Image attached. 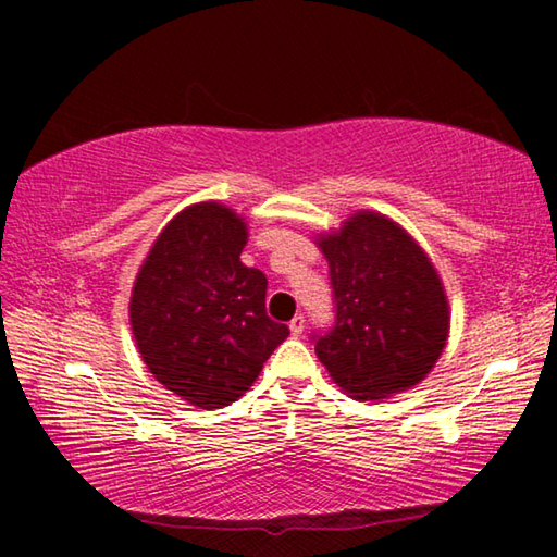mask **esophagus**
I'll list each match as a JSON object with an SVG mask.
<instances>
[{"mask_svg":"<svg viewBox=\"0 0 557 557\" xmlns=\"http://www.w3.org/2000/svg\"><path fill=\"white\" fill-rule=\"evenodd\" d=\"M289 332H292V336H301V332H305V317L297 314L295 319H292Z\"/></svg>","mask_w":557,"mask_h":557,"instance_id":"34e87169","label":"esophagus"}]
</instances>
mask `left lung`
Masks as SVG:
<instances>
[{
    "label": "left lung",
    "instance_id": "obj_1",
    "mask_svg": "<svg viewBox=\"0 0 557 557\" xmlns=\"http://www.w3.org/2000/svg\"><path fill=\"white\" fill-rule=\"evenodd\" d=\"M332 272L336 322L314 351L356 400H385L425 381L449 336V301L420 243L379 211L317 235Z\"/></svg>",
    "mask_w": 557,
    "mask_h": 557
}]
</instances>
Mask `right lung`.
Segmentation results:
<instances>
[{
  "label": "right lung",
  "instance_id": "right-lung-1",
  "mask_svg": "<svg viewBox=\"0 0 557 557\" xmlns=\"http://www.w3.org/2000/svg\"><path fill=\"white\" fill-rule=\"evenodd\" d=\"M248 223L219 201L186 206L149 248L129 297V326L149 373L213 410L238 400L289 336L265 312L268 277L245 268Z\"/></svg>",
  "mask_w": 557,
  "mask_h": 557
}]
</instances>
